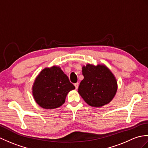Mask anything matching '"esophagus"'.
I'll use <instances>...</instances> for the list:
<instances>
[{
    "label": "esophagus",
    "mask_w": 148,
    "mask_h": 148,
    "mask_svg": "<svg viewBox=\"0 0 148 148\" xmlns=\"http://www.w3.org/2000/svg\"><path fill=\"white\" fill-rule=\"evenodd\" d=\"M74 86H75V89H76V90H77V89L78 87H79V83H78V82H76V83H75V84H74Z\"/></svg>",
    "instance_id": "obj_1"
}]
</instances>
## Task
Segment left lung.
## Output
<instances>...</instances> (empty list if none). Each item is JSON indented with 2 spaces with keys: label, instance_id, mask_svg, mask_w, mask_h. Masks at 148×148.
Wrapping results in <instances>:
<instances>
[{
  "label": "left lung",
  "instance_id": "left-lung-1",
  "mask_svg": "<svg viewBox=\"0 0 148 148\" xmlns=\"http://www.w3.org/2000/svg\"><path fill=\"white\" fill-rule=\"evenodd\" d=\"M82 73L78 92L88 105L101 107L111 102L117 91V81L105 65L88 64L82 67Z\"/></svg>",
  "mask_w": 148,
  "mask_h": 148
}]
</instances>
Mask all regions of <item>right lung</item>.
<instances>
[{
    "mask_svg": "<svg viewBox=\"0 0 148 148\" xmlns=\"http://www.w3.org/2000/svg\"><path fill=\"white\" fill-rule=\"evenodd\" d=\"M75 89L59 66L46 67L34 81L33 97L36 103L45 109H54L62 105L69 92Z\"/></svg>",
    "mask_w": 148,
    "mask_h": 148,
    "instance_id": "right-lung-1",
    "label": "right lung"
}]
</instances>
